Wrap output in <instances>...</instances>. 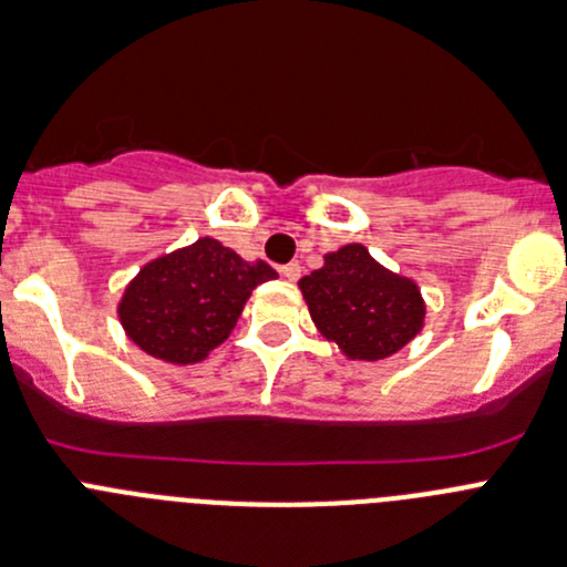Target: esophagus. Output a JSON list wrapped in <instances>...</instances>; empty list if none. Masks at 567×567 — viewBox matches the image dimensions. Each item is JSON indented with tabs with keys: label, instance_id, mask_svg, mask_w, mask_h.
Masks as SVG:
<instances>
[{
	"label": "esophagus",
	"instance_id": "1",
	"mask_svg": "<svg viewBox=\"0 0 567 567\" xmlns=\"http://www.w3.org/2000/svg\"><path fill=\"white\" fill-rule=\"evenodd\" d=\"M279 274H282L285 279H290V282H293V279H299V277H302V265H299V262L279 265Z\"/></svg>",
	"mask_w": 567,
	"mask_h": 567
}]
</instances>
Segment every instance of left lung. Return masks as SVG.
Masks as SVG:
<instances>
[{"mask_svg":"<svg viewBox=\"0 0 567 567\" xmlns=\"http://www.w3.org/2000/svg\"><path fill=\"white\" fill-rule=\"evenodd\" d=\"M321 336L350 359H386L423 324V299L412 279L390 274L364 246L324 257V268L299 282Z\"/></svg>","mask_w":567,"mask_h":567,"instance_id":"1","label":"left lung"}]
</instances>
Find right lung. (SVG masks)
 Returning a JSON list of instances; mask_svg holds the SVG:
<instances>
[{
	"label": "right lung",
	"instance_id": "obj_1",
	"mask_svg": "<svg viewBox=\"0 0 567 567\" xmlns=\"http://www.w3.org/2000/svg\"><path fill=\"white\" fill-rule=\"evenodd\" d=\"M274 277L262 259L246 262L203 237L144 265L121 299V324L144 353L195 364L228 339L251 290Z\"/></svg>",
	"mask_w": 567,
	"mask_h": 567
}]
</instances>
